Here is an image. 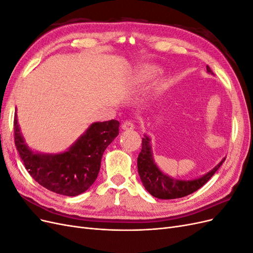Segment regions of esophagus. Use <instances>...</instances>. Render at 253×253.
Masks as SVG:
<instances>
[{
    "label": "esophagus",
    "mask_w": 253,
    "mask_h": 253,
    "mask_svg": "<svg viewBox=\"0 0 253 253\" xmlns=\"http://www.w3.org/2000/svg\"><path fill=\"white\" fill-rule=\"evenodd\" d=\"M121 127L124 129H127V131H131V129L134 128V124L131 120H126L124 121V124L121 125Z\"/></svg>",
    "instance_id": "1"
}]
</instances>
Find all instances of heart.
I'll use <instances>...</instances> for the list:
<instances>
[{
    "instance_id": "obj_1",
    "label": "heart",
    "mask_w": 253,
    "mask_h": 253,
    "mask_svg": "<svg viewBox=\"0 0 253 253\" xmlns=\"http://www.w3.org/2000/svg\"><path fill=\"white\" fill-rule=\"evenodd\" d=\"M150 74H151V72H150Z\"/></svg>"
}]
</instances>
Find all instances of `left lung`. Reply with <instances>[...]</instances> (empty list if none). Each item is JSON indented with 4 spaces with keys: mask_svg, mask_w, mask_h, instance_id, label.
<instances>
[{
    "mask_svg": "<svg viewBox=\"0 0 253 253\" xmlns=\"http://www.w3.org/2000/svg\"><path fill=\"white\" fill-rule=\"evenodd\" d=\"M207 71L212 74L211 68L208 65H207ZM224 162L225 158L213 170L201 178L193 180L173 179L164 174L155 165L152 157L150 138L144 135V138H142L141 151L138 158H137V167H138V173L142 185L151 195L160 198V200H174V198L187 196L202 188L218 170V168L223 165Z\"/></svg>",
    "mask_w": 253,
    "mask_h": 253,
    "instance_id": "8db88e82",
    "label": "left lung"
}]
</instances>
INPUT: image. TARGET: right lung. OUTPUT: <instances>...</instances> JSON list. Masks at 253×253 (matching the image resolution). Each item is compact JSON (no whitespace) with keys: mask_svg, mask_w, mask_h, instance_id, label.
I'll return each mask as SVG.
<instances>
[{"mask_svg":"<svg viewBox=\"0 0 253 253\" xmlns=\"http://www.w3.org/2000/svg\"><path fill=\"white\" fill-rule=\"evenodd\" d=\"M14 144L30 176L44 188L66 196L79 195L93 185L106 147L119 132V121L95 122L66 152L36 154L21 135L17 115L13 120Z\"/></svg>","mask_w":253,"mask_h":253,"instance_id":"add662e5","label":"right lung"}]
</instances>
